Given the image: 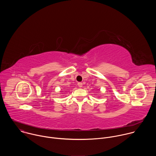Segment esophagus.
<instances>
[{
	"label": "esophagus",
	"instance_id": "obj_1",
	"mask_svg": "<svg viewBox=\"0 0 156 156\" xmlns=\"http://www.w3.org/2000/svg\"><path fill=\"white\" fill-rule=\"evenodd\" d=\"M78 86L79 87H81L83 86V83H81V82H80V83H78Z\"/></svg>",
	"mask_w": 156,
	"mask_h": 156
}]
</instances>
